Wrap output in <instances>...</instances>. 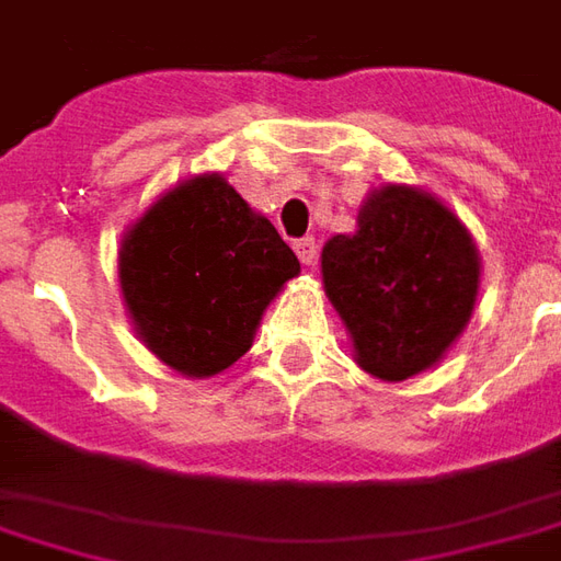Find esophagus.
Instances as JSON below:
<instances>
[{"mask_svg":"<svg viewBox=\"0 0 561 561\" xmlns=\"http://www.w3.org/2000/svg\"><path fill=\"white\" fill-rule=\"evenodd\" d=\"M294 252H297V257H300V264L312 267V264H316V257H319V245H316L312 237H304V240L294 242Z\"/></svg>","mask_w":561,"mask_h":561,"instance_id":"esophagus-1","label":"esophagus"}]
</instances>
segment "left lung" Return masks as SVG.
Masks as SVG:
<instances>
[{
    "instance_id": "left-lung-1",
    "label": "left lung",
    "mask_w": 561,
    "mask_h": 561,
    "mask_svg": "<svg viewBox=\"0 0 561 561\" xmlns=\"http://www.w3.org/2000/svg\"><path fill=\"white\" fill-rule=\"evenodd\" d=\"M480 249L444 199L413 185L364 197L355 230L321 249V282L352 358L382 382L444 362L480 294Z\"/></svg>"
}]
</instances>
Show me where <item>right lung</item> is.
I'll use <instances>...</instances> for the list:
<instances>
[{
    "instance_id": "right-lung-1",
    "label": "right lung",
    "mask_w": 561,
    "mask_h": 561,
    "mask_svg": "<svg viewBox=\"0 0 561 561\" xmlns=\"http://www.w3.org/2000/svg\"><path fill=\"white\" fill-rule=\"evenodd\" d=\"M297 273V254L221 172L163 191L117 249L133 331L187 379H209L240 362L264 309Z\"/></svg>"
}]
</instances>
